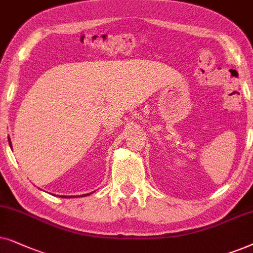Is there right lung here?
Wrapping results in <instances>:
<instances>
[{
	"label": "right lung",
	"mask_w": 253,
	"mask_h": 253,
	"mask_svg": "<svg viewBox=\"0 0 253 253\" xmlns=\"http://www.w3.org/2000/svg\"><path fill=\"white\" fill-rule=\"evenodd\" d=\"M9 144H10V146H11V142H10V139H9ZM85 195H89V194H85ZM85 195H84V197H85ZM80 197H83V195H80ZM62 198H72V195H70V197H67V195H63Z\"/></svg>",
	"instance_id": "right-lung-1"
}]
</instances>
